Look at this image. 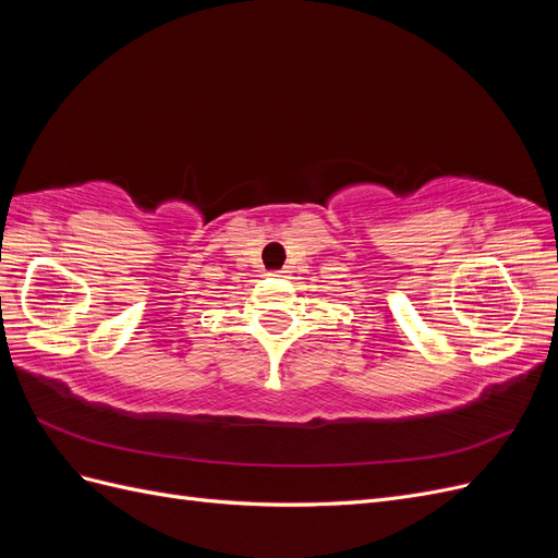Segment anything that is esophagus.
I'll return each instance as SVG.
<instances>
[{
	"instance_id": "esophagus-1",
	"label": "esophagus",
	"mask_w": 558,
	"mask_h": 558,
	"mask_svg": "<svg viewBox=\"0 0 558 558\" xmlns=\"http://www.w3.org/2000/svg\"><path fill=\"white\" fill-rule=\"evenodd\" d=\"M286 272H289V269H275V272H269V277H286Z\"/></svg>"
}]
</instances>
